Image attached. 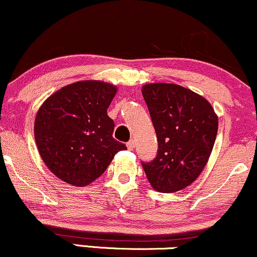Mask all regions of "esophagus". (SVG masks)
I'll list each match as a JSON object with an SVG mask.
<instances>
[{"mask_svg": "<svg viewBox=\"0 0 257 257\" xmlns=\"http://www.w3.org/2000/svg\"><path fill=\"white\" fill-rule=\"evenodd\" d=\"M126 145H127L128 150H134V149H135V142L134 141H130Z\"/></svg>", "mask_w": 257, "mask_h": 257, "instance_id": "esophagus-1", "label": "esophagus"}]
</instances>
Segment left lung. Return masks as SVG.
<instances>
[{
    "label": "left lung",
    "instance_id": "8db88e82",
    "mask_svg": "<svg viewBox=\"0 0 257 257\" xmlns=\"http://www.w3.org/2000/svg\"><path fill=\"white\" fill-rule=\"evenodd\" d=\"M142 94L158 141L153 162L142 163L155 191H181L198 179L211 156L218 116L201 95L173 83H148Z\"/></svg>",
    "mask_w": 257,
    "mask_h": 257
}]
</instances>
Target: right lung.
I'll use <instances>...</instances> for the list:
<instances>
[{"label":"right lung","mask_w":257,"mask_h":257,"mask_svg":"<svg viewBox=\"0 0 257 257\" xmlns=\"http://www.w3.org/2000/svg\"><path fill=\"white\" fill-rule=\"evenodd\" d=\"M116 85L78 81L53 93L38 109L34 138L51 173L76 187L100 177L125 144L113 138L114 121L107 108Z\"/></svg>","instance_id":"right-lung-1"}]
</instances>
